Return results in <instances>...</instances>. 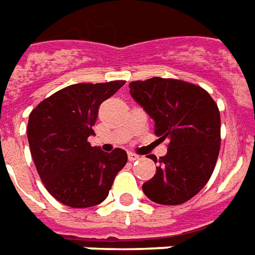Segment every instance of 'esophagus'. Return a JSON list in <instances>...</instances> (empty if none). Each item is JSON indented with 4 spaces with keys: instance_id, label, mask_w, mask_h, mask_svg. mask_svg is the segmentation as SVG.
<instances>
[{
    "instance_id": "1",
    "label": "esophagus",
    "mask_w": 255,
    "mask_h": 255,
    "mask_svg": "<svg viewBox=\"0 0 255 255\" xmlns=\"http://www.w3.org/2000/svg\"><path fill=\"white\" fill-rule=\"evenodd\" d=\"M138 158H139V156H138V154H135V153H132V152L128 153V160H129V161H135V160H138Z\"/></svg>"
}]
</instances>
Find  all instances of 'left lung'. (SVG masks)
Masks as SVG:
<instances>
[{"label":"left lung","instance_id":"8db88e82","mask_svg":"<svg viewBox=\"0 0 255 255\" xmlns=\"http://www.w3.org/2000/svg\"><path fill=\"white\" fill-rule=\"evenodd\" d=\"M129 94L154 122V133L168 138L167 154L154 157V177L142 185L152 202L177 206L204 188L214 171L221 145L220 110L197 85L153 77L129 83Z\"/></svg>","mask_w":255,"mask_h":255}]
</instances>
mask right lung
<instances>
[{"instance_id": "1", "label": "right lung", "mask_w": 255, "mask_h": 255, "mask_svg": "<svg viewBox=\"0 0 255 255\" xmlns=\"http://www.w3.org/2000/svg\"><path fill=\"white\" fill-rule=\"evenodd\" d=\"M126 84H74L55 92L28 116L27 139L41 181L51 195L73 208L102 203L117 172L127 163L120 147L103 152L92 147L88 136L98 109Z\"/></svg>"}]
</instances>
